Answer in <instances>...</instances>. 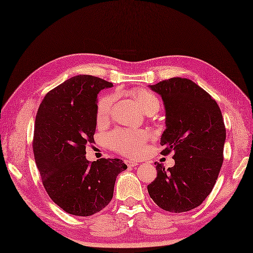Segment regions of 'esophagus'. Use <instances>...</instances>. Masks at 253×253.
I'll return each instance as SVG.
<instances>
[{
  "mask_svg": "<svg viewBox=\"0 0 253 253\" xmlns=\"http://www.w3.org/2000/svg\"><path fill=\"white\" fill-rule=\"evenodd\" d=\"M125 163L127 164L128 168H135V166L138 165L137 162H135V161H131V160H127L125 161Z\"/></svg>",
  "mask_w": 253,
  "mask_h": 253,
  "instance_id": "obj_1",
  "label": "esophagus"
}]
</instances>
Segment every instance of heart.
I'll list each match as a JSON object with an SVG mask.
<instances>
[{
    "instance_id": "b5f03b06",
    "label": "heart",
    "mask_w": 253,
    "mask_h": 253,
    "mask_svg": "<svg viewBox=\"0 0 253 253\" xmlns=\"http://www.w3.org/2000/svg\"><path fill=\"white\" fill-rule=\"evenodd\" d=\"M131 95L147 114L159 111L161 105L160 99L151 91L143 88H136L131 90ZM113 102H114V96L112 94H106L99 100L98 106H96V120L99 123L109 120ZM146 140L147 133L137 129H117L110 132L106 137V142L110 148L122 154L132 155V157H136L142 151Z\"/></svg>"
}]
</instances>
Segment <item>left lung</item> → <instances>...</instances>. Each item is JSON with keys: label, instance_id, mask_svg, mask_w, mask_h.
<instances>
[{"label": "left lung", "instance_id": "1", "mask_svg": "<svg viewBox=\"0 0 253 253\" xmlns=\"http://www.w3.org/2000/svg\"><path fill=\"white\" fill-rule=\"evenodd\" d=\"M162 96L166 129L163 155L174 152L175 165L157 164L158 176L148 186L152 200L165 211L187 212L212 191L223 164L226 129L211 95L190 79L174 77L150 85Z\"/></svg>", "mask_w": 253, "mask_h": 253}]
</instances>
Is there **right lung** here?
Here are the masks:
<instances>
[{
  "instance_id": "right-lung-1",
  "label": "right lung",
  "mask_w": 253,
  "mask_h": 253,
  "mask_svg": "<svg viewBox=\"0 0 253 253\" xmlns=\"http://www.w3.org/2000/svg\"><path fill=\"white\" fill-rule=\"evenodd\" d=\"M111 87L104 79L78 75L47 92L36 115L32 149L42 184L52 201L72 215L103 210L117 175L127 169L120 159H85V146L94 142L96 96Z\"/></svg>"
}]
</instances>
